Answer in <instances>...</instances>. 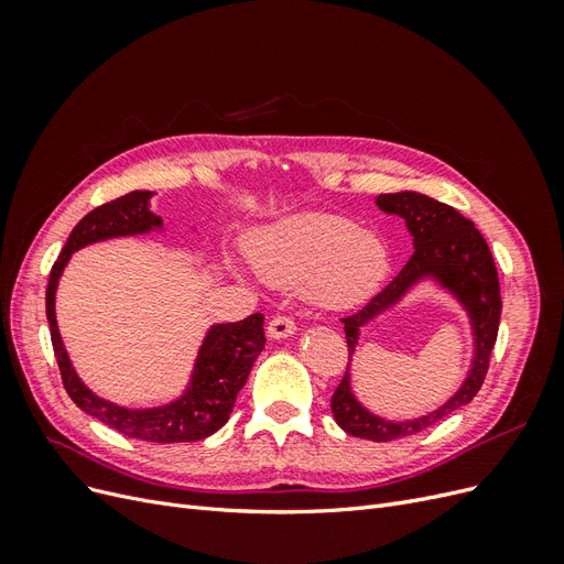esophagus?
Masks as SVG:
<instances>
[{"mask_svg":"<svg viewBox=\"0 0 564 564\" xmlns=\"http://www.w3.org/2000/svg\"><path fill=\"white\" fill-rule=\"evenodd\" d=\"M296 334V322L286 315H275L268 322V336L270 338H289Z\"/></svg>","mask_w":564,"mask_h":564,"instance_id":"esophagus-1","label":"esophagus"}]
</instances>
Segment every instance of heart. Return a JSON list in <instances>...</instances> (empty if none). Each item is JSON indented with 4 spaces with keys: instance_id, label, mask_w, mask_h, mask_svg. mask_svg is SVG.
Here are the masks:
<instances>
[{
    "instance_id": "b5f03b06",
    "label": "heart",
    "mask_w": 564,
    "mask_h": 564,
    "mask_svg": "<svg viewBox=\"0 0 564 564\" xmlns=\"http://www.w3.org/2000/svg\"><path fill=\"white\" fill-rule=\"evenodd\" d=\"M247 256L272 286H305L319 308L352 311L379 292L390 270L379 235L357 230L352 220L303 212L253 230Z\"/></svg>"
}]
</instances>
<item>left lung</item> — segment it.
I'll use <instances>...</instances> for the list:
<instances>
[{
  "mask_svg": "<svg viewBox=\"0 0 564 564\" xmlns=\"http://www.w3.org/2000/svg\"><path fill=\"white\" fill-rule=\"evenodd\" d=\"M377 204L381 212L404 218L406 230L414 242V253L409 256L406 265L381 294L373 296L360 313L340 319L348 340V367L344 379L334 390L332 412L336 423L348 435L373 442H390L431 429V425L447 419L477 395V390H480L487 377L491 348L497 344L501 292L497 265H494L485 237L473 226V220L460 216L449 204H442L414 191L379 195ZM425 279L445 288L467 311L474 332L471 369L455 395L433 413L406 422H388L369 413L354 398L349 381L351 355L359 343V329L386 310L394 307L416 283Z\"/></svg>",
  "mask_w": 564,
  "mask_h": 564,
  "instance_id": "left-lung-1",
  "label": "left lung"
}]
</instances>
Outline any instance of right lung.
Segmentation results:
<instances>
[{
  "instance_id": "add662e5",
  "label": "right lung",
  "mask_w": 564,
  "mask_h": 564,
  "mask_svg": "<svg viewBox=\"0 0 564 564\" xmlns=\"http://www.w3.org/2000/svg\"><path fill=\"white\" fill-rule=\"evenodd\" d=\"M155 193L133 191L108 204H100L84 216L51 268L46 286V319L51 329L61 379L73 402L89 416L104 421L117 433L145 442H195L214 435L228 423L237 392L249 379V371L265 346L263 315L253 313L240 322L212 324L197 350V360L185 390L172 402L145 409H129L110 400L98 398L87 388L70 362L56 322V289L70 256L82 247L110 240V237L148 235L162 230L164 220L150 212V199Z\"/></svg>"
}]
</instances>
